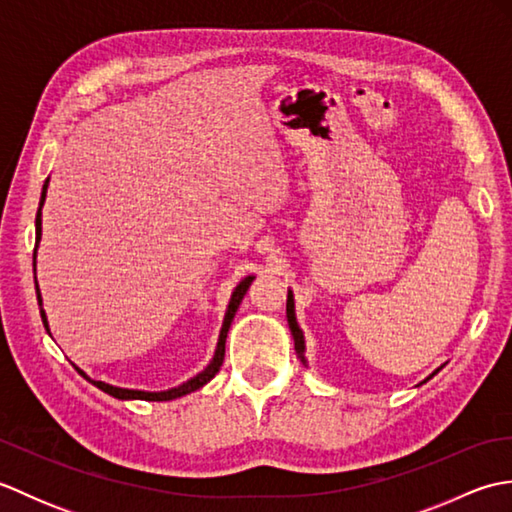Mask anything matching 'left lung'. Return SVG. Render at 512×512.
<instances>
[{
  "instance_id": "obj_1",
  "label": "left lung",
  "mask_w": 512,
  "mask_h": 512,
  "mask_svg": "<svg viewBox=\"0 0 512 512\" xmlns=\"http://www.w3.org/2000/svg\"><path fill=\"white\" fill-rule=\"evenodd\" d=\"M286 317H288V328H290L292 339H295V350H297V356L301 358V363L308 367V358H306V336H303V330L299 328V323H297V312H295V295H292V290H288V301H286ZM442 367H444V365H440V367L436 369V372H433L431 376L424 378L422 383H427L429 378L436 376ZM422 383H420V385H422Z\"/></svg>"
}]
</instances>
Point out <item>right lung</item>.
<instances>
[{
  "instance_id": "1",
  "label": "right lung",
  "mask_w": 512,
  "mask_h": 512,
  "mask_svg": "<svg viewBox=\"0 0 512 512\" xmlns=\"http://www.w3.org/2000/svg\"><path fill=\"white\" fill-rule=\"evenodd\" d=\"M48 184H50V178L43 182L41 200H39V211H37V220H35V235L37 237H35V259H32V266H35V275H37V248H39V242H41V209H43V202H46ZM253 279H255V275H248V277H244L235 286L233 295H231V301H228V306H226V314H224L222 330H220V339H217V347H215V352H213L211 363L206 365L200 374H195L193 378H189L187 383H182L178 387H171V389H162V391L127 389V387H116V385H110V383H103V380H94V378H90L88 374H85L83 369H79L74 363L72 365H74L76 372H79L85 380H88V383H92L94 387H99L101 391H105V394H110V396H114L118 400H154V402H165V400H176L180 396H187V394H191V391L204 387L217 372H220V367L224 363V343H226L228 328H231V323H233V317H235V312L239 308V303H242L248 286L253 284ZM35 288H37V301H39V310H41V321H43V325H46V332L50 334V323H48V317H46V310H43V299H41V290H39V284H37V277H35Z\"/></svg>"
}]
</instances>
